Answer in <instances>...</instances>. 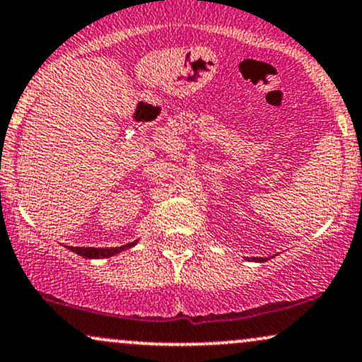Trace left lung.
Segmentation results:
<instances>
[{
  "label": "left lung",
  "mask_w": 362,
  "mask_h": 362,
  "mask_svg": "<svg viewBox=\"0 0 362 362\" xmlns=\"http://www.w3.org/2000/svg\"><path fill=\"white\" fill-rule=\"evenodd\" d=\"M257 260H259V262H264V259H257Z\"/></svg>",
  "instance_id": "8db88e82"
}]
</instances>
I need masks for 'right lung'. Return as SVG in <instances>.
Here are the masks:
<instances>
[{
  "mask_svg": "<svg viewBox=\"0 0 362 362\" xmlns=\"http://www.w3.org/2000/svg\"><path fill=\"white\" fill-rule=\"evenodd\" d=\"M136 242L132 243H127V245H122V247H115V248H91V247H71L69 250L78 253V255L81 257H86V259H105V257H112L115 255V253L122 252V250H127V248L134 247Z\"/></svg>",
  "mask_w": 362,
  "mask_h": 362,
  "instance_id": "right-lung-1",
  "label": "right lung"
}]
</instances>
